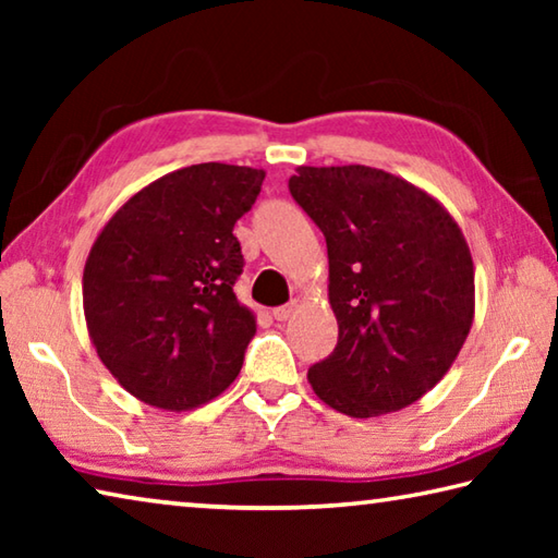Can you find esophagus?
I'll use <instances>...</instances> for the list:
<instances>
[{
    "instance_id": "obj_1",
    "label": "esophagus",
    "mask_w": 558,
    "mask_h": 558,
    "mask_svg": "<svg viewBox=\"0 0 558 558\" xmlns=\"http://www.w3.org/2000/svg\"><path fill=\"white\" fill-rule=\"evenodd\" d=\"M295 313H298V302H288V305L272 310V317H276L278 323H286V319H290Z\"/></svg>"
}]
</instances>
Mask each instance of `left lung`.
Here are the masks:
<instances>
[{"instance_id": "1", "label": "left lung", "mask_w": 558, "mask_h": 558, "mask_svg": "<svg viewBox=\"0 0 558 558\" xmlns=\"http://www.w3.org/2000/svg\"><path fill=\"white\" fill-rule=\"evenodd\" d=\"M290 194L327 241L339 339L307 381L352 418L401 411L456 362L475 317V266L436 196L364 165L298 167Z\"/></svg>"}]
</instances>
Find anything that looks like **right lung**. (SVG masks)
<instances>
[{"mask_svg": "<svg viewBox=\"0 0 558 558\" xmlns=\"http://www.w3.org/2000/svg\"><path fill=\"white\" fill-rule=\"evenodd\" d=\"M263 169L204 162L140 189L102 226L83 268V313L100 362L128 393L192 411L233 384L256 315L233 282L243 270L233 223Z\"/></svg>", "mask_w": 558, "mask_h": 558, "instance_id": "1", "label": "right lung"}]
</instances>
